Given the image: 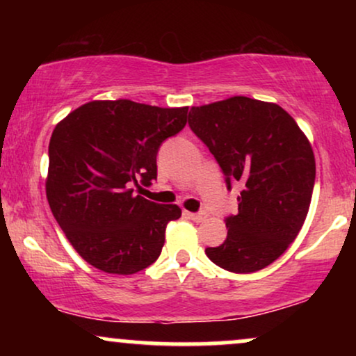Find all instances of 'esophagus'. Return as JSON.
<instances>
[{
	"label": "esophagus",
	"instance_id": "esophagus-1",
	"mask_svg": "<svg viewBox=\"0 0 356 356\" xmlns=\"http://www.w3.org/2000/svg\"><path fill=\"white\" fill-rule=\"evenodd\" d=\"M186 216L191 218V220H194V222H202V220H206V213L204 212H196V213H193V212H186Z\"/></svg>",
	"mask_w": 356,
	"mask_h": 356
}]
</instances>
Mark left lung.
<instances>
[{
  "mask_svg": "<svg viewBox=\"0 0 356 356\" xmlns=\"http://www.w3.org/2000/svg\"><path fill=\"white\" fill-rule=\"evenodd\" d=\"M188 124L220 165L227 188L243 184L225 241L206 248L207 257L235 274L264 269L308 216L316 178L309 140L282 106L248 97L193 106Z\"/></svg>",
  "mask_w": 356,
  "mask_h": 356,
  "instance_id": "left-lung-1",
  "label": "left lung"
}]
</instances>
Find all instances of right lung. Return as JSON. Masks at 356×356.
Instances as JSON below:
<instances>
[{"label": "right lung", "mask_w": 356, "mask_h": 356, "mask_svg": "<svg viewBox=\"0 0 356 356\" xmlns=\"http://www.w3.org/2000/svg\"><path fill=\"white\" fill-rule=\"evenodd\" d=\"M188 121V106L160 108L131 100H94L56 124L48 145L47 199L82 259L131 275L157 261L167 223L181 217L134 186L157 179L165 139Z\"/></svg>", "instance_id": "1"}]
</instances>
